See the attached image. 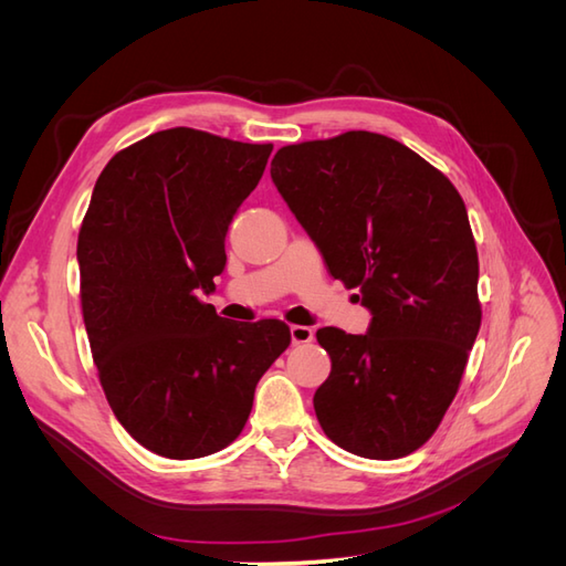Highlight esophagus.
<instances>
[{"instance_id":"1","label":"esophagus","mask_w":566,"mask_h":566,"mask_svg":"<svg viewBox=\"0 0 566 566\" xmlns=\"http://www.w3.org/2000/svg\"><path fill=\"white\" fill-rule=\"evenodd\" d=\"M290 337H293V345H310L314 339V331L306 328V325H293V328H290Z\"/></svg>"}]
</instances>
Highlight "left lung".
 Instances as JSON below:
<instances>
[{"mask_svg":"<svg viewBox=\"0 0 566 566\" xmlns=\"http://www.w3.org/2000/svg\"><path fill=\"white\" fill-rule=\"evenodd\" d=\"M271 179L373 314L366 335L316 333L333 361L314 394L325 437L373 460L413 453L447 416L482 325L465 202L418 153L373 132L283 146Z\"/></svg>","mask_w":566,"mask_h":566,"instance_id":"1","label":"left lung"}]
</instances>
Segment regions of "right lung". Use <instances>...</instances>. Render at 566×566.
I'll use <instances>...</instances> for the list:
<instances>
[{
	"instance_id": "add662e5",
	"label": "right lung",
	"mask_w": 566,
	"mask_h": 566,
	"mask_svg": "<svg viewBox=\"0 0 566 566\" xmlns=\"http://www.w3.org/2000/svg\"><path fill=\"white\" fill-rule=\"evenodd\" d=\"M271 144L163 129L111 158L77 238L80 302L101 387L144 449L193 460L243 432L254 387L287 349L283 321L231 323L200 302Z\"/></svg>"
}]
</instances>
